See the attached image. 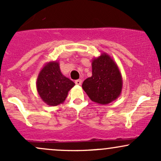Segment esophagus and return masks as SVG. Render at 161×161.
Masks as SVG:
<instances>
[{
  "label": "esophagus",
  "instance_id": "1",
  "mask_svg": "<svg viewBox=\"0 0 161 161\" xmlns=\"http://www.w3.org/2000/svg\"><path fill=\"white\" fill-rule=\"evenodd\" d=\"M82 81L81 80V79H77V80L75 81V83L76 85H81L82 84Z\"/></svg>",
  "mask_w": 161,
  "mask_h": 161
}]
</instances>
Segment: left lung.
<instances>
[{
    "instance_id": "1",
    "label": "left lung",
    "mask_w": 161,
    "mask_h": 161,
    "mask_svg": "<svg viewBox=\"0 0 161 161\" xmlns=\"http://www.w3.org/2000/svg\"><path fill=\"white\" fill-rule=\"evenodd\" d=\"M92 75L82 83V88L92 101L108 104L120 95L123 80L119 68L107 53L92 60Z\"/></svg>"
}]
</instances>
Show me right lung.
Instances as JSON below:
<instances>
[{"mask_svg": "<svg viewBox=\"0 0 161 161\" xmlns=\"http://www.w3.org/2000/svg\"><path fill=\"white\" fill-rule=\"evenodd\" d=\"M75 83L66 78L60 72L59 63L49 62L42 68L38 79L37 91L44 102L50 106L62 104L68 95V92Z\"/></svg>", "mask_w": 161, "mask_h": 161, "instance_id": "add662e5", "label": "right lung"}]
</instances>
